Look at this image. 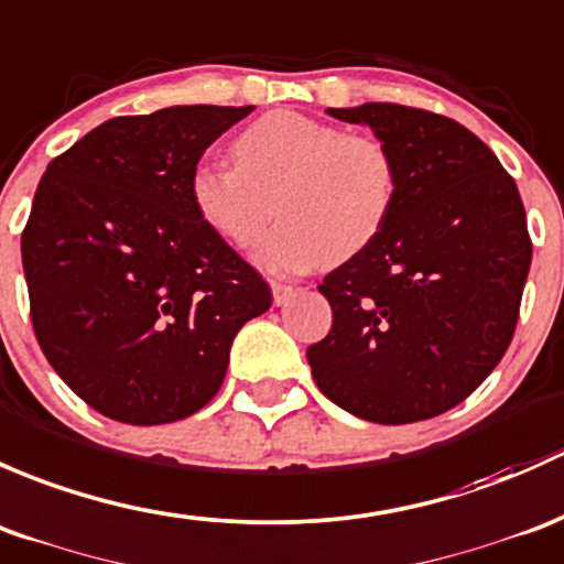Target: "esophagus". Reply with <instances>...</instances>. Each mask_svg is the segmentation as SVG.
I'll return each mask as SVG.
<instances>
[{"label":"esophagus","mask_w":564,"mask_h":564,"mask_svg":"<svg viewBox=\"0 0 564 564\" xmlns=\"http://www.w3.org/2000/svg\"><path fill=\"white\" fill-rule=\"evenodd\" d=\"M271 293H274V304L282 306L290 295L295 293L293 284H284V282H271Z\"/></svg>","instance_id":"34e87169"}]
</instances>
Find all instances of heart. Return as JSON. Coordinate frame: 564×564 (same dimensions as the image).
<instances>
[{
  "mask_svg": "<svg viewBox=\"0 0 564 564\" xmlns=\"http://www.w3.org/2000/svg\"><path fill=\"white\" fill-rule=\"evenodd\" d=\"M236 165L197 162L189 200L208 230L234 247L280 223L252 258L271 274H299L345 263L369 247L391 219L399 195L397 156L380 138L295 110H271L234 141Z\"/></svg>",
  "mask_w": 564,
  "mask_h": 564,
  "instance_id": "b5f03b06",
  "label": "heart"
}]
</instances>
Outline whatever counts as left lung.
Returning a JSON list of instances; mask_svg holds the SVG:
<instances>
[{"mask_svg": "<svg viewBox=\"0 0 564 564\" xmlns=\"http://www.w3.org/2000/svg\"><path fill=\"white\" fill-rule=\"evenodd\" d=\"M391 149L399 195L382 234L330 271L328 336L306 350L317 388L375 423L456 408L502 361L532 263L513 176L448 116L397 102L328 108Z\"/></svg>", "mask_w": 564, "mask_h": 564, "instance_id": "left-lung-1", "label": "left lung"}]
</instances>
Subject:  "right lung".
I'll list each match as a JSON object with an SVG mask.
<instances>
[{"label":"right lung","instance_id":"obj_1","mask_svg":"<svg viewBox=\"0 0 564 564\" xmlns=\"http://www.w3.org/2000/svg\"><path fill=\"white\" fill-rule=\"evenodd\" d=\"M252 106L116 116L45 167L21 234L32 328L56 375L135 426L206 408L271 288L197 217L189 173Z\"/></svg>","mask_w":564,"mask_h":564}]
</instances>
